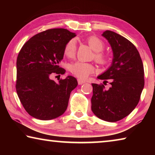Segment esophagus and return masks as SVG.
Instances as JSON below:
<instances>
[{
	"instance_id": "esophagus-1",
	"label": "esophagus",
	"mask_w": 155,
	"mask_h": 155,
	"mask_svg": "<svg viewBox=\"0 0 155 155\" xmlns=\"http://www.w3.org/2000/svg\"><path fill=\"white\" fill-rule=\"evenodd\" d=\"M77 81H78V85H82V84H83V83H85V81H83V80H82V79H81V78H78V79H77Z\"/></svg>"
}]
</instances>
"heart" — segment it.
<instances>
[{
    "label": "heart",
    "mask_w": 155,
    "mask_h": 155,
    "mask_svg": "<svg viewBox=\"0 0 155 155\" xmlns=\"http://www.w3.org/2000/svg\"><path fill=\"white\" fill-rule=\"evenodd\" d=\"M88 44L94 52V60L96 63L102 65H107L110 62L109 55L103 52L104 48V43L103 40L96 36H90L86 39ZM77 43L74 40H70L64 46V52L65 55L69 58H74L77 52ZM70 70L73 74L78 78H85L89 75L94 72L95 68L94 65L89 63L83 61H76L70 66Z\"/></svg>",
    "instance_id": "b5f03b06"
}]
</instances>
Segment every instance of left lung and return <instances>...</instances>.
Masks as SVG:
<instances>
[{"instance_id": "left-lung-1", "label": "left lung", "mask_w": 155, "mask_h": 155, "mask_svg": "<svg viewBox=\"0 0 155 155\" xmlns=\"http://www.w3.org/2000/svg\"><path fill=\"white\" fill-rule=\"evenodd\" d=\"M111 45L114 59L108 70L98 77L111 87L92 83L91 110L100 119L114 122L129 115L140 101L144 87V70L140 53L127 38L114 31L103 33Z\"/></svg>"}]
</instances>
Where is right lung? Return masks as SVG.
Returning a JSON list of instances; mask_svg holds the SVG:
<instances>
[{
	"instance_id": "add662e5",
	"label": "right lung",
	"mask_w": 155,
	"mask_h": 155,
	"mask_svg": "<svg viewBox=\"0 0 155 155\" xmlns=\"http://www.w3.org/2000/svg\"><path fill=\"white\" fill-rule=\"evenodd\" d=\"M75 36L65 28H51L33 36L19 52L15 89L26 111L35 118L54 119L67 109L77 81L68 76L56 83L51 77L65 72L59 64L65 45Z\"/></svg>"
}]
</instances>
